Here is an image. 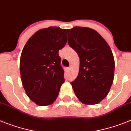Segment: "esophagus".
Listing matches in <instances>:
<instances>
[{"mask_svg":"<svg viewBox=\"0 0 131 131\" xmlns=\"http://www.w3.org/2000/svg\"><path fill=\"white\" fill-rule=\"evenodd\" d=\"M70 69H71V66L69 67V68H67V70H68V71H69V70H70Z\"/></svg>","mask_w":131,"mask_h":131,"instance_id":"1","label":"esophagus"}]
</instances>
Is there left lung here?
<instances>
[{
    "instance_id": "1",
    "label": "left lung",
    "mask_w": 131,
    "mask_h": 131,
    "mask_svg": "<svg viewBox=\"0 0 131 131\" xmlns=\"http://www.w3.org/2000/svg\"><path fill=\"white\" fill-rule=\"evenodd\" d=\"M68 43L80 59L79 74L71 82L84 105H96L107 96L114 77L115 62L110 46L97 31L75 26L68 29Z\"/></svg>"
}]
</instances>
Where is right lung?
<instances>
[{"mask_svg": "<svg viewBox=\"0 0 131 131\" xmlns=\"http://www.w3.org/2000/svg\"><path fill=\"white\" fill-rule=\"evenodd\" d=\"M67 30L50 26L37 31L26 42L20 58L23 86L38 106L54 103L64 82L58 51L67 43Z\"/></svg>", "mask_w": 131, "mask_h": 131, "instance_id": "right-lung-1", "label": "right lung"}]
</instances>
